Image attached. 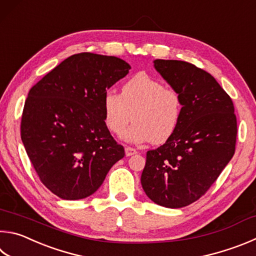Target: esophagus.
Returning a JSON list of instances; mask_svg holds the SVG:
<instances>
[{
  "label": "esophagus",
  "instance_id": "1",
  "mask_svg": "<svg viewBox=\"0 0 256 256\" xmlns=\"http://www.w3.org/2000/svg\"><path fill=\"white\" fill-rule=\"evenodd\" d=\"M138 151L136 150L134 148H131V146H126L125 148V154H126V156H131L133 154H136Z\"/></svg>",
  "mask_w": 256,
  "mask_h": 256
}]
</instances>
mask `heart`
Listing matches in <instances>:
<instances>
[{
    "label": "heart",
    "mask_w": 256,
    "mask_h": 256,
    "mask_svg": "<svg viewBox=\"0 0 256 256\" xmlns=\"http://www.w3.org/2000/svg\"><path fill=\"white\" fill-rule=\"evenodd\" d=\"M103 110L105 123L115 136H123L134 114L136 122L124 132V138L130 142L160 144L168 141L178 130L184 102L174 88L141 72L124 84L122 92H106Z\"/></svg>",
    "instance_id": "heart-1"
}]
</instances>
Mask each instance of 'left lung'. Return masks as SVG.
Listing matches in <instances>:
<instances>
[{"mask_svg":"<svg viewBox=\"0 0 256 256\" xmlns=\"http://www.w3.org/2000/svg\"><path fill=\"white\" fill-rule=\"evenodd\" d=\"M154 67L182 96L184 113L168 141L146 152L141 184L164 207L198 200L235 153L238 120L234 104L210 74L180 60L156 59Z\"/></svg>","mask_w":256,"mask_h":256,"instance_id":"1","label":"left lung"}]
</instances>
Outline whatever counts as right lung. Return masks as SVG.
Instances as JSON below:
<instances>
[{
    "instance_id": "right-lung-1",
    "label": "right lung",
    "mask_w": 256,
    "mask_h": 256,
    "mask_svg": "<svg viewBox=\"0 0 256 256\" xmlns=\"http://www.w3.org/2000/svg\"><path fill=\"white\" fill-rule=\"evenodd\" d=\"M131 67L113 56L72 54L28 94L21 138L39 179L66 200L86 198L125 156L104 120L103 100Z\"/></svg>"
}]
</instances>
